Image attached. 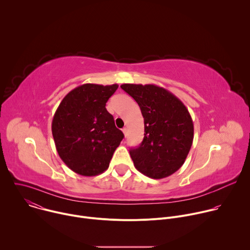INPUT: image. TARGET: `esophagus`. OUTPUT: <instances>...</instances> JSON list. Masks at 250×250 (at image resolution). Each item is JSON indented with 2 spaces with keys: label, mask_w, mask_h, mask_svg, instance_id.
<instances>
[{
  "label": "esophagus",
  "mask_w": 250,
  "mask_h": 250,
  "mask_svg": "<svg viewBox=\"0 0 250 250\" xmlns=\"http://www.w3.org/2000/svg\"><path fill=\"white\" fill-rule=\"evenodd\" d=\"M123 132H124V134H125V136H126V132H127V128H126V127H124V128H123Z\"/></svg>",
  "instance_id": "34e87169"
}]
</instances>
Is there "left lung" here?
<instances>
[{"instance_id": "obj_1", "label": "left lung", "mask_w": 250, "mask_h": 250, "mask_svg": "<svg viewBox=\"0 0 250 250\" xmlns=\"http://www.w3.org/2000/svg\"><path fill=\"white\" fill-rule=\"evenodd\" d=\"M145 119V137L129 150L135 168L152 179L175 173L186 160L194 125L185 104L168 90L153 84H123Z\"/></svg>"}]
</instances>
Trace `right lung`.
Wrapping results in <instances>:
<instances>
[{
	"mask_svg": "<svg viewBox=\"0 0 250 250\" xmlns=\"http://www.w3.org/2000/svg\"><path fill=\"white\" fill-rule=\"evenodd\" d=\"M118 87L81 85L63 98L54 114L51 129L57 152L77 174L96 176L105 171L124 138L105 109Z\"/></svg>",
	"mask_w": 250,
	"mask_h": 250,
	"instance_id": "add662e5",
	"label": "right lung"
}]
</instances>
